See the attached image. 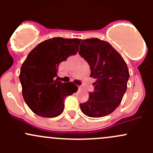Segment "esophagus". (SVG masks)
Masks as SVG:
<instances>
[{
    "instance_id": "34e87169",
    "label": "esophagus",
    "mask_w": 153,
    "mask_h": 153,
    "mask_svg": "<svg viewBox=\"0 0 153 153\" xmlns=\"http://www.w3.org/2000/svg\"><path fill=\"white\" fill-rule=\"evenodd\" d=\"M79 88H81V86H79Z\"/></svg>"
}]
</instances>
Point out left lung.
Returning <instances> with one entry per match:
<instances>
[{
	"instance_id": "1",
	"label": "left lung",
	"mask_w": 153,
	"mask_h": 153,
	"mask_svg": "<svg viewBox=\"0 0 153 153\" xmlns=\"http://www.w3.org/2000/svg\"><path fill=\"white\" fill-rule=\"evenodd\" d=\"M79 55L90 67V76L96 81L89 99L80 104L84 115L101 118L112 113L120 105L127 88L129 70L122 56L108 42L98 39L82 40Z\"/></svg>"
}]
</instances>
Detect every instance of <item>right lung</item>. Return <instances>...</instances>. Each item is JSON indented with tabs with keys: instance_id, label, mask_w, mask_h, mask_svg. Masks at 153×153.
Here are the masks:
<instances>
[{
	"instance_id": "add662e5",
	"label": "right lung",
	"mask_w": 153,
	"mask_h": 153,
	"mask_svg": "<svg viewBox=\"0 0 153 153\" xmlns=\"http://www.w3.org/2000/svg\"><path fill=\"white\" fill-rule=\"evenodd\" d=\"M78 38H53L40 43L27 55L20 72L22 94L29 109L39 116L55 118L64 111V98L77 92L72 82L55 80L59 64L77 53Z\"/></svg>"
}]
</instances>
